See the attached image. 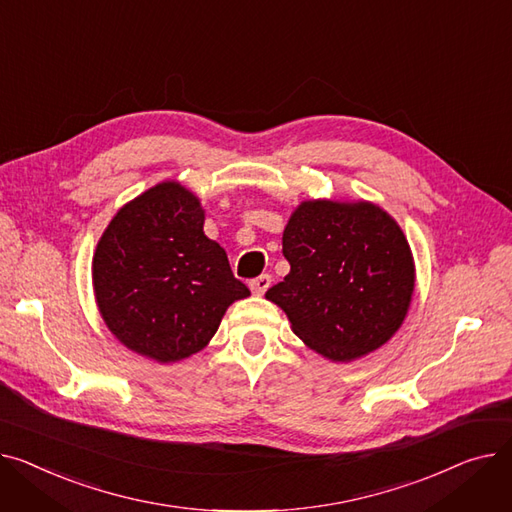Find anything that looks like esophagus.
Instances as JSON below:
<instances>
[{"label": "esophagus", "instance_id": "esophagus-1", "mask_svg": "<svg viewBox=\"0 0 512 512\" xmlns=\"http://www.w3.org/2000/svg\"><path fill=\"white\" fill-rule=\"evenodd\" d=\"M268 287H270V275H260L258 279H254L250 283V289H252L254 295H264Z\"/></svg>", "mask_w": 512, "mask_h": 512}]
</instances>
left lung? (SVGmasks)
<instances>
[{
	"label": "left lung",
	"mask_w": 512,
	"mask_h": 512,
	"mask_svg": "<svg viewBox=\"0 0 512 512\" xmlns=\"http://www.w3.org/2000/svg\"><path fill=\"white\" fill-rule=\"evenodd\" d=\"M289 275L266 291L312 351L335 364L364 357L401 328L415 262L399 223L368 200H304L283 231Z\"/></svg>",
	"instance_id": "obj_1"
}]
</instances>
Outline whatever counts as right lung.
I'll return each instance as SVG.
<instances>
[{
  "instance_id": "1",
  "label": "right lung",
  "mask_w": 512,
  "mask_h": 512,
  "mask_svg": "<svg viewBox=\"0 0 512 512\" xmlns=\"http://www.w3.org/2000/svg\"><path fill=\"white\" fill-rule=\"evenodd\" d=\"M97 308L130 351L173 364L202 351L227 308L250 295L204 235L200 198L161 182L117 210L93 256Z\"/></svg>"
}]
</instances>
